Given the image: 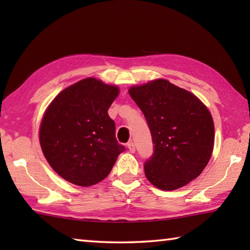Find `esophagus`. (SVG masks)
Returning <instances> with one entry per match:
<instances>
[{
  "instance_id": "1",
  "label": "esophagus",
  "mask_w": 250,
  "mask_h": 250,
  "mask_svg": "<svg viewBox=\"0 0 250 250\" xmlns=\"http://www.w3.org/2000/svg\"><path fill=\"white\" fill-rule=\"evenodd\" d=\"M126 147H128V149L130 150V152H135V145H134V143L133 142H129L128 144H126Z\"/></svg>"
}]
</instances>
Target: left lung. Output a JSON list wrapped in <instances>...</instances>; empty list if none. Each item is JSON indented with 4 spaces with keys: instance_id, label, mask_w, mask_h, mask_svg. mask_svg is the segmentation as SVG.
I'll list each match as a JSON object with an SVG mask.
<instances>
[{
    "instance_id": "left-lung-1",
    "label": "left lung",
    "mask_w": 250,
    "mask_h": 250,
    "mask_svg": "<svg viewBox=\"0 0 250 250\" xmlns=\"http://www.w3.org/2000/svg\"><path fill=\"white\" fill-rule=\"evenodd\" d=\"M149 126L153 153L145 162L147 179L161 190L184 187L208 163L215 128L209 110L194 94L166 79L129 89Z\"/></svg>"
}]
</instances>
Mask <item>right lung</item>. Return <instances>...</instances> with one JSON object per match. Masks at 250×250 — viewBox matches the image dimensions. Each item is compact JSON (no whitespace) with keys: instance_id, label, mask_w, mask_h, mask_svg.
<instances>
[{"instance_id":"add662e5","label":"right lung","mask_w":250,"mask_h":250,"mask_svg":"<svg viewBox=\"0 0 250 250\" xmlns=\"http://www.w3.org/2000/svg\"><path fill=\"white\" fill-rule=\"evenodd\" d=\"M119 88L89 77L63 90L47 107L40 143L54 171L74 185L89 187L110 173L125 146L116 140L107 110Z\"/></svg>"}]
</instances>
